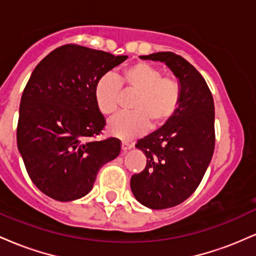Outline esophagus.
Returning a JSON list of instances; mask_svg holds the SVG:
<instances>
[{
	"label": "esophagus",
	"mask_w": 256,
	"mask_h": 256,
	"mask_svg": "<svg viewBox=\"0 0 256 256\" xmlns=\"http://www.w3.org/2000/svg\"><path fill=\"white\" fill-rule=\"evenodd\" d=\"M132 146H134V144H132V143H130V142H126V140H122V152L130 150Z\"/></svg>",
	"instance_id": "34e87169"
}]
</instances>
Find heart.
Instances as JSON below:
<instances>
[{
  "label": "heart",
  "instance_id": "heart-1",
  "mask_svg": "<svg viewBox=\"0 0 256 256\" xmlns=\"http://www.w3.org/2000/svg\"><path fill=\"white\" fill-rule=\"evenodd\" d=\"M160 68L146 62L126 66L118 78L104 74L98 79L94 98L98 110L113 116L119 107L120 89L134 96L128 104V113L119 114L108 124V131L122 140L140 136L150 128H164L177 113L182 101V84L176 77L162 76Z\"/></svg>",
  "mask_w": 256,
  "mask_h": 256
}]
</instances>
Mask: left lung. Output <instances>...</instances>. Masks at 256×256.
Masks as SVG:
<instances>
[{
  "mask_svg": "<svg viewBox=\"0 0 256 256\" xmlns=\"http://www.w3.org/2000/svg\"><path fill=\"white\" fill-rule=\"evenodd\" d=\"M165 62L182 84V101L164 128L137 140L146 156V168L131 177V190L140 204L165 210L185 201L198 189L212 160L214 101L200 72L171 52L140 56Z\"/></svg>",
  "mask_w": 256,
  "mask_h": 256,
  "instance_id": "obj_1",
  "label": "left lung"
}]
</instances>
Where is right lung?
I'll return each mask as SVG.
<instances>
[{
	"instance_id": "1",
	"label": "right lung",
	"mask_w": 256,
	"mask_h": 256,
	"mask_svg": "<svg viewBox=\"0 0 256 256\" xmlns=\"http://www.w3.org/2000/svg\"><path fill=\"white\" fill-rule=\"evenodd\" d=\"M126 58L66 44L32 72L20 101L16 143L28 177L49 198L62 202L83 198L100 168L119 155L118 138L92 140L106 126L94 88Z\"/></svg>"
}]
</instances>
